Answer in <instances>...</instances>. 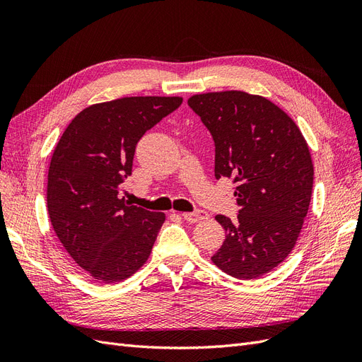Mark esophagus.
I'll return each mask as SVG.
<instances>
[{
    "instance_id": "obj_1",
    "label": "esophagus",
    "mask_w": 362,
    "mask_h": 362,
    "mask_svg": "<svg viewBox=\"0 0 362 362\" xmlns=\"http://www.w3.org/2000/svg\"><path fill=\"white\" fill-rule=\"evenodd\" d=\"M182 217H184V221H187L190 223H196V222H201V221H204V218H206L208 214L202 210H196L193 213H182Z\"/></svg>"
}]
</instances>
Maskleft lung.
Returning <instances> with one entry per match:
<instances>
[{"label":"left lung","mask_w":362,"mask_h":362,"mask_svg":"<svg viewBox=\"0 0 362 362\" xmlns=\"http://www.w3.org/2000/svg\"><path fill=\"white\" fill-rule=\"evenodd\" d=\"M189 105L210 129L214 175L233 178L237 221L216 216L226 238L211 261L238 279H257L293 250L308 213L314 166L294 120L267 98L242 90L208 92Z\"/></svg>","instance_id":"left-lung-1"}]
</instances>
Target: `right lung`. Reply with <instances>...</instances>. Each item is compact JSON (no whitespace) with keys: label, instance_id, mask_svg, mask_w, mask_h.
Returning a JSON list of instances; mask_svg holds the SVG:
<instances>
[{"label":"right lung","instance_id":"right-lung-1","mask_svg":"<svg viewBox=\"0 0 362 362\" xmlns=\"http://www.w3.org/2000/svg\"><path fill=\"white\" fill-rule=\"evenodd\" d=\"M181 96H127L84 108L52 152L47 204L71 258L95 281H125L148 261L166 214L131 205L120 185L137 141Z\"/></svg>","mask_w":362,"mask_h":362}]
</instances>
